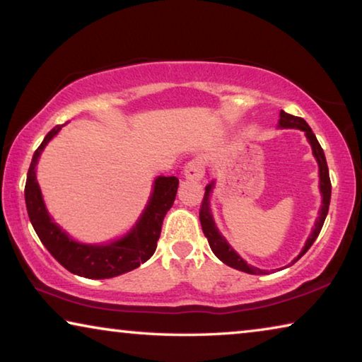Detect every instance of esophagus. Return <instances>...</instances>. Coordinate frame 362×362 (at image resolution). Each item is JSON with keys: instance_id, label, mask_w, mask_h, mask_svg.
I'll list each match as a JSON object with an SVG mask.
<instances>
[{"instance_id": "esophagus-1", "label": "esophagus", "mask_w": 362, "mask_h": 362, "mask_svg": "<svg viewBox=\"0 0 362 362\" xmlns=\"http://www.w3.org/2000/svg\"><path fill=\"white\" fill-rule=\"evenodd\" d=\"M183 173H185L187 179L199 180L206 173L204 159L203 158H193L192 161L187 163V166H185V169H183Z\"/></svg>"}]
</instances>
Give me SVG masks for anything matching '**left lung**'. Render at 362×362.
<instances>
[{
	"mask_svg": "<svg viewBox=\"0 0 362 362\" xmlns=\"http://www.w3.org/2000/svg\"><path fill=\"white\" fill-rule=\"evenodd\" d=\"M279 116H281V119H279L281 127H293V129H300V131H303L306 134V139L310 140L311 148H313V155L317 159V164H320V188H321V193H322V206H321V211H320V217H317L316 223H315L313 233L310 235L308 241L305 243V247L302 249V252H300L297 259H293V262H292V263H296L300 259V257H302L306 252V250L311 247V244L316 241L317 235H320V231H321L322 225H324V220H326V216L329 212L330 192H332V185H330V177H329V168H327L326 156H324V151L321 148V145H320V142H317V139L313 134V131H311V127L308 126V122H306L303 118H298V116H292L289 113H286L284 110H281ZM211 192H212V183H209V185L206 187L204 198H203V201H201L199 220H201V226H203L204 236L207 238V241H209V246L212 249V252L216 254L218 259L225 263V265L240 269V272L250 273V274H265L263 269L255 268L252 265H247V263L244 262L241 257L235 252V250H233V247L223 240V236L218 233L217 226L212 220L211 209H209V193Z\"/></svg>",
	"mask_w": 362,
	"mask_h": 362,
	"instance_id": "left-lung-1",
	"label": "left lung"
}]
</instances>
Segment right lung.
<instances>
[{
  "instance_id": "add662e5",
  "label": "right lung",
  "mask_w": 362,
  "mask_h": 362,
  "mask_svg": "<svg viewBox=\"0 0 362 362\" xmlns=\"http://www.w3.org/2000/svg\"><path fill=\"white\" fill-rule=\"evenodd\" d=\"M62 126L64 124H57L51 132H47L45 140L36 148L32 164H30L25 183V203L30 222L54 259L78 276L103 279L131 272L155 254L164 216L175 201L179 179L174 175L158 177L150 203L129 235L105 246H88V244L73 241L49 217L35 174V166L42 148L62 129Z\"/></svg>"
}]
</instances>
